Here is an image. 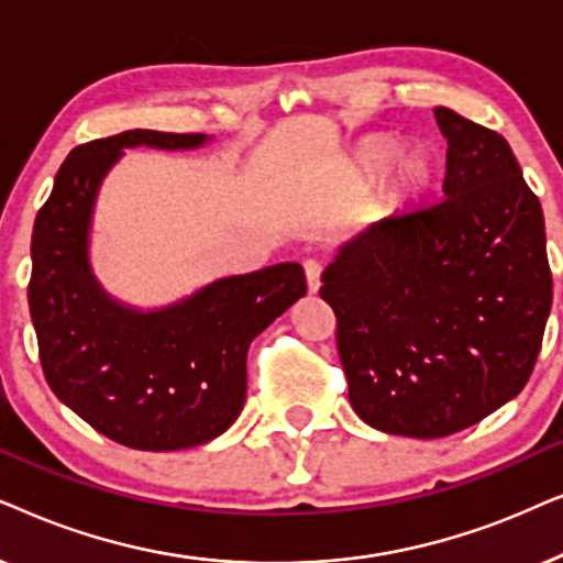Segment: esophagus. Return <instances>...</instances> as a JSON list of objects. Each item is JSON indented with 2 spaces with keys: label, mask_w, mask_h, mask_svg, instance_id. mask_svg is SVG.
<instances>
[{
  "label": "esophagus",
  "mask_w": 563,
  "mask_h": 563,
  "mask_svg": "<svg viewBox=\"0 0 563 563\" xmlns=\"http://www.w3.org/2000/svg\"><path fill=\"white\" fill-rule=\"evenodd\" d=\"M303 273H306V288H309V294H317L319 286H321V262L306 260L303 262Z\"/></svg>",
  "instance_id": "1"
}]
</instances>
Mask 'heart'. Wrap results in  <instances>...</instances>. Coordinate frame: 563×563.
Wrapping results in <instances>:
<instances>
[{"instance_id":"obj_1","label":"heart","mask_w":563,"mask_h":563,"mask_svg":"<svg viewBox=\"0 0 563 563\" xmlns=\"http://www.w3.org/2000/svg\"><path fill=\"white\" fill-rule=\"evenodd\" d=\"M399 159V146L388 139H373L365 141L355 154V175L360 179H378L384 177L388 169L394 167V162ZM434 183V169L430 162H424L422 156H404L399 167L394 172V185L391 195L399 208H411L432 190Z\"/></svg>"}]
</instances>
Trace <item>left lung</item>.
Returning <instances> with one entry per match:
<instances>
[{"mask_svg":"<svg viewBox=\"0 0 563 563\" xmlns=\"http://www.w3.org/2000/svg\"><path fill=\"white\" fill-rule=\"evenodd\" d=\"M434 120L445 198L344 239L319 290L352 409L419 440L466 430L526 388L553 296L543 211L512 148L455 110Z\"/></svg>","mask_w":563,"mask_h":563,"instance_id":"left-lung-1","label":"left lung"}]
</instances>
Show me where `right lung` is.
<instances>
[{"mask_svg":"<svg viewBox=\"0 0 563 563\" xmlns=\"http://www.w3.org/2000/svg\"><path fill=\"white\" fill-rule=\"evenodd\" d=\"M211 141L136 129L77 146L35 219L27 301L48 386L136 451H183L227 432L244 409L252 340L306 294L298 262L219 277L156 309L120 301L97 280L95 208L125 148L195 152Z\"/></svg>","mask_w":563,"mask_h":563,"instance_id":"1","label":"right lung"}]
</instances>
